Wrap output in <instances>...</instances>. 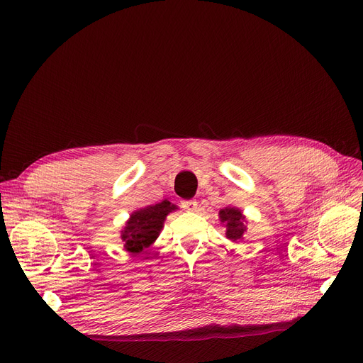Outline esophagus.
Wrapping results in <instances>:
<instances>
[{"instance_id": "1", "label": "esophagus", "mask_w": 363, "mask_h": 363, "mask_svg": "<svg viewBox=\"0 0 363 363\" xmlns=\"http://www.w3.org/2000/svg\"><path fill=\"white\" fill-rule=\"evenodd\" d=\"M182 206L186 211H196L198 208V201L196 199H189V201H183Z\"/></svg>"}]
</instances>
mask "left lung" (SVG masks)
<instances>
[{
    "instance_id": "1",
    "label": "left lung",
    "mask_w": 363,
    "mask_h": 363,
    "mask_svg": "<svg viewBox=\"0 0 363 363\" xmlns=\"http://www.w3.org/2000/svg\"><path fill=\"white\" fill-rule=\"evenodd\" d=\"M220 224L226 228V238L233 240L244 239V233L247 232V217L244 216L242 210L236 208V206H226L218 211Z\"/></svg>"
}]
</instances>
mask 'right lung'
Listing matches in <instances>:
<instances>
[{"label":"right lung","instance_id":"right-lung-1","mask_svg":"<svg viewBox=\"0 0 363 363\" xmlns=\"http://www.w3.org/2000/svg\"><path fill=\"white\" fill-rule=\"evenodd\" d=\"M176 210H179L177 205L164 199L162 202L133 211L121 230V239H123L125 251L130 254H140L149 248L158 239L167 216Z\"/></svg>","mask_w":363,"mask_h":363}]
</instances>
